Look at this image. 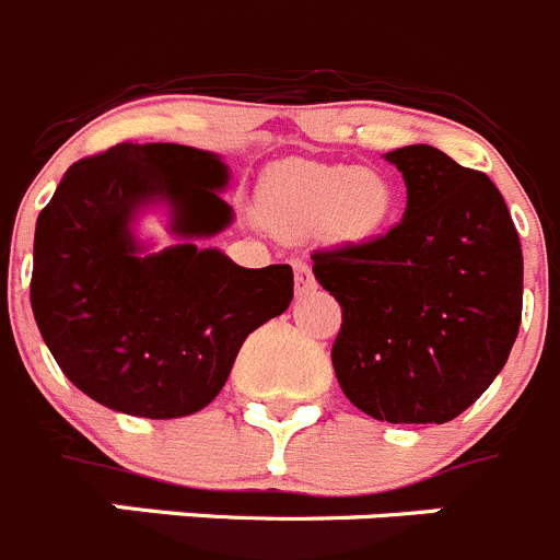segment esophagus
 Listing matches in <instances>:
<instances>
[{
    "mask_svg": "<svg viewBox=\"0 0 560 560\" xmlns=\"http://www.w3.org/2000/svg\"><path fill=\"white\" fill-rule=\"evenodd\" d=\"M291 266H294V277H296V296L307 294V291H314L316 280H314V275H311V266L300 258L291 260Z\"/></svg>",
    "mask_w": 560,
    "mask_h": 560,
    "instance_id": "34e87169",
    "label": "esophagus"
}]
</instances>
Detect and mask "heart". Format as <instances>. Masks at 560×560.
<instances>
[{"instance_id":"b5f03b06","label":"heart","mask_w":560,"mask_h":560,"mask_svg":"<svg viewBox=\"0 0 560 560\" xmlns=\"http://www.w3.org/2000/svg\"><path fill=\"white\" fill-rule=\"evenodd\" d=\"M394 188L377 172L325 163H285L266 191V217L291 233L327 230L336 241H369L386 228Z\"/></svg>"}]
</instances>
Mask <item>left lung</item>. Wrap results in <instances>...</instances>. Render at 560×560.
<instances>
[{
    "label": "left lung",
    "mask_w": 560,
    "mask_h": 560,
    "mask_svg": "<svg viewBox=\"0 0 560 560\" xmlns=\"http://www.w3.org/2000/svg\"><path fill=\"white\" fill-rule=\"evenodd\" d=\"M408 188L386 235L316 249L314 275L341 305L338 386L392 424H444L505 366L522 322V246L483 172L428 143L386 152Z\"/></svg>",
    "instance_id": "left-lung-1"
}]
</instances>
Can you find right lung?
<instances>
[{"label": "right lung", "mask_w": 560, "mask_h": 560, "mask_svg": "<svg viewBox=\"0 0 560 560\" xmlns=\"http://www.w3.org/2000/svg\"><path fill=\"white\" fill-rule=\"evenodd\" d=\"M230 168L183 143H116L77 161L35 224L30 302L60 372L105 408L177 419L222 392L241 343L294 296L289 264L244 269L222 233ZM170 208L179 245L150 254L140 210Z\"/></svg>", "instance_id": "1"}]
</instances>
